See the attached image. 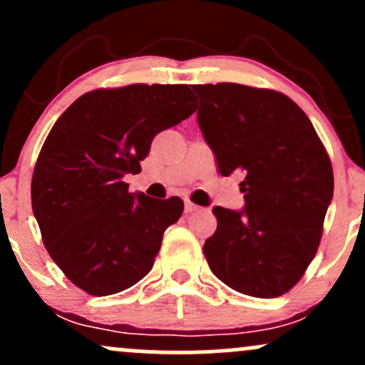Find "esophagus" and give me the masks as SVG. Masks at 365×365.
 <instances>
[{
  "label": "esophagus",
  "instance_id": "esophagus-1",
  "mask_svg": "<svg viewBox=\"0 0 365 365\" xmlns=\"http://www.w3.org/2000/svg\"><path fill=\"white\" fill-rule=\"evenodd\" d=\"M199 206H195L194 202H190V200H185V212H195L199 211Z\"/></svg>",
  "mask_w": 365,
  "mask_h": 365
}]
</instances>
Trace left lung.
Listing matches in <instances>:
<instances>
[{
    "instance_id": "left-lung-1",
    "label": "left lung",
    "mask_w": 365,
    "mask_h": 365,
    "mask_svg": "<svg viewBox=\"0 0 365 365\" xmlns=\"http://www.w3.org/2000/svg\"><path fill=\"white\" fill-rule=\"evenodd\" d=\"M192 89L220 173L245 175L244 209H212L217 228L204 244L209 267L245 295H283L319 247L334 187L328 153L307 115L282 92L230 82Z\"/></svg>"
}]
</instances>
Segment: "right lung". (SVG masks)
Masks as SVG:
<instances>
[{"label":"right lung","instance_id":"right-lung-1","mask_svg":"<svg viewBox=\"0 0 365 365\" xmlns=\"http://www.w3.org/2000/svg\"><path fill=\"white\" fill-rule=\"evenodd\" d=\"M197 110L188 86L132 83L81 96L53 125L32 175L46 250L89 295H113L153 269L183 200L130 194L150 142Z\"/></svg>","mask_w":365,"mask_h":365}]
</instances>
